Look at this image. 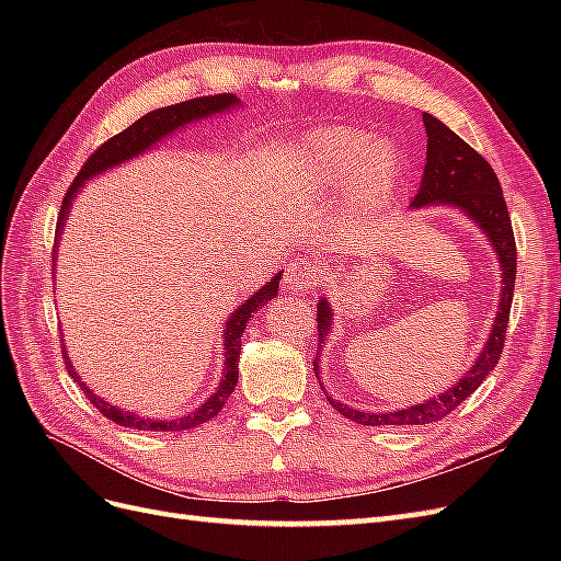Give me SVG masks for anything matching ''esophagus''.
I'll use <instances>...</instances> for the list:
<instances>
[{
	"instance_id": "obj_1",
	"label": "esophagus",
	"mask_w": 561,
	"mask_h": 561,
	"mask_svg": "<svg viewBox=\"0 0 561 561\" xmlns=\"http://www.w3.org/2000/svg\"><path fill=\"white\" fill-rule=\"evenodd\" d=\"M285 287L297 295H309L318 283V268L307 260H295L285 271Z\"/></svg>"
}]
</instances>
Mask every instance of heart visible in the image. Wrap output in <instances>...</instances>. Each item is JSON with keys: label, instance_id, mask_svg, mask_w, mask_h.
Segmentation results:
<instances>
[{"label": "heart", "instance_id": "1", "mask_svg": "<svg viewBox=\"0 0 561 561\" xmlns=\"http://www.w3.org/2000/svg\"><path fill=\"white\" fill-rule=\"evenodd\" d=\"M400 154L393 142L371 140L358 126H320L287 147V173L299 190L322 192L346 184L353 217L377 213L400 178Z\"/></svg>", "mask_w": 561, "mask_h": 561}]
</instances>
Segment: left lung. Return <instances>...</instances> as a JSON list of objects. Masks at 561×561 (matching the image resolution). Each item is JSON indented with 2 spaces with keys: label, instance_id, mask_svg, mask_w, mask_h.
I'll return each instance as SVG.
<instances>
[{
  "label": "left lung",
  "instance_id": "8db88e82",
  "mask_svg": "<svg viewBox=\"0 0 561 561\" xmlns=\"http://www.w3.org/2000/svg\"><path fill=\"white\" fill-rule=\"evenodd\" d=\"M423 126H426V133H428L426 168H423L421 186H419V194L412 201V208L454 206L461 213H466V217L472 219V222L478 225V229H482V233L489 239L491 248H494L501 264V301H499L494 325H491L482 353L474 358L472 367L466 371V375L437 398H431L426 402L407 407V410H398V412H360V410H351V407L344 402H334L328 396L330 404L339 414L360 423V426H423V423L445 419L466 398H470L474 390L480 388V383L491 375V369L496 367L505 344L507 318H511L515 274H517V248H515L511 215H507V206L501 192V182L478 151L458 138V135L449 130L443 122H439V118L423 112ZM330 325H332V309H330V301L322 297L318 301L320 344L328 339ZM320 344L313 360L316 375H318V363H320Z\"/></svg>",
  "mask_w": 561,
  "mask_h": 561
}]
</instances>
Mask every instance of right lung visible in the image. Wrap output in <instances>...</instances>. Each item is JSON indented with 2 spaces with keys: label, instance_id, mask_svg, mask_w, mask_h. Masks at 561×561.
I'll return each instance as SVG.
<instances>
[{
  "label": "right lung",
  "instance_id": "add662e5",
  "mask_svg": "<svg viewBox=\"0 0 561 561\" xmlns=\"http://www.w3.org/2000/svg\"><path fill=\"white\" fill-rule=\"evenodd\" d=\"M241 100L236 98L233 93H219V95H203V98H194V100H184V103L178 105H168L161 110L149 112L145 116H140L138 122H133L126 130L116 133L114 138H110L105 145H100L93 154L89 157V161L83 163V168L79 171V175L75 178V182L70 184V190H67L65 198H62V208H60V217H58V225H56V248H54V257L58 254V241L62 236V227H65V219L70 217V208H72V198L77 196V192L81 190L87 180L110 171V168H116L118 163H126L128 159L145 154L149 147H154L159 140H163L165 135L175 133L178 128H184L186 124L192 122H201V118H208L213 114L219 112H227L233 110L239 105ZM56 266V262H54ZM56 274V271H54ZM283 276L276 274L271 278L264 287H260L257 293H254L250 299H245L239 309H236L229 320L225 322V334H222V344H225V371H222V381H219L215 393L203 402L198 410L178 416V419H145L135 412H126V410H118V407L110 404L107 400H103L100 396H95L93 390L79 379V375L75 371L72 363H70V355L67 351L65 355V367H67V375H70L79 386L87 398L91 400V404L95 410L107 416L110 421L118 423V426H126V428H135V431H190L201 426V423H208L210 419H215L222 410L225 402L229 400V396L233 393L236 381H239V353H241V334L245 332L248 320L252 318V313L262 309L266 301L274 299L278 295V280ZM65 348V346H62Z\"/></svg>",
  "mask_w": 561,
  "mask_h": 561
}]
</instances>
